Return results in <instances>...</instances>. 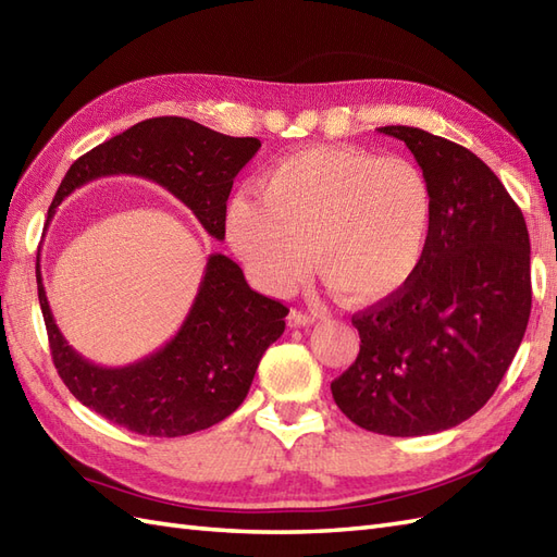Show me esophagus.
Returning a JSON list of instances; mask_svg holds the SVG:
<instances>
[{"instance_id":"esophagus-1","label":"esophagus","mask_w":557,"mask_h":557,"mask_svg":"<svg viewBox=\"0 0 557 557\" xmlns=\"http://www.w3.org/2000/svg\"><path fill=\"white\" fill-rule=\"evenodd\" d=\"M310 324H315V315H310V312H304V310L289 312V326H310Z\"/></svg>"}]
</instances>
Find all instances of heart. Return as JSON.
<instances>
[{
	"label": "heart",
	"mask_w": 557,
	"mask_h": 557,
	"mask_svg": "<svg viewBox=\"0 0 557 557\" xmlns=\"http://www.w3.org/2000/svg\"><path fill=\"white\" fill-rule=\"evenodd\" d=\"M435 193L405 157L312 146L282 157L225 209V235L251 280L287 294L312 261L348 304L379 306L405 292L428 256Z\"/></svg>",
	"instance_id": "1"
}]
</instances>
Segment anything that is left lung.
<instances>
[{"label":"left lung","instance_id":"left-lung-1","mask_svg":"<svg viewBox=\"0 0 557 557\" xmlns=\"http://www.w3.org/2000/svg\"><path fill=\"white\" fill-rule=\"evenodd\" d=\"M414 154L435 193L428 256L405 292L352 315L360 352L332 381L364 431L433 435L487 405L532 310L530 233L478 154L417 126H381Z\"/></svg>","mask_w":557,"mask_h":557}]
</instances>
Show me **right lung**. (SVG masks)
<instances>
[{
	"mask_svg": "<svg viewBox=\"0 0 557 557\" xmlns=\"http://www.w3.org/2000/svg\"><path fill=\"white\" fill-rule=\"evenodd\" d=\"M259 138H233L185 117H152L82 154L49 207L101 176L132 174L162 185L205 231L225 237L233 178L259 152ZM37 294L51 358L77 400L110 423L152 437H178L223 421L245 403L263 352L282 336L287 308L253 292L223 253L207 259L205 277L176 336L126 367H101L67 346L47 301L37 253Z\"/></svg>",
	"mask_w": 557,
	"mask_h": 557,
	"instance_id": "obj_1",
	"label": "right lung"
}]
</instances>
